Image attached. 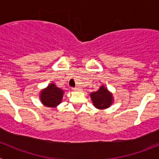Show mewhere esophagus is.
I'll list each match as a JSON object with an SVG mask.
<instances>
[{"label":"esophagus","instance_id":"obj_1","mask_svg":"<svg viewBox=\"0 0 159 159\" xmlns=\"http://www.w3.org/2000/svg\"><path fill=\"white\" fill-rule=\"evenodd\" d=\"M72 90H74V91H78V92H80V91H81V88L76 87V88H73Z\"/></svg>","mask_w":159,"mask_h":159}]
</instances>
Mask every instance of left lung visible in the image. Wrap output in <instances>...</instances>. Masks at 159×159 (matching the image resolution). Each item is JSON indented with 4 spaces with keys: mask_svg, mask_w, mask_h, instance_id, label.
<instances>
[{
    "mask_svg": "<svg viewBox=\"0 0 159 159\" xmlns=\"http://www.w3.org/2000/svg\"><path fill=\"white\" fill-rule=\"evenodd\" d=\"M94 106L99 109H104L111 104L112 95L108 92L107 89L102 86L95 92L91 94Z\"/></svg>",
    "mask_w": 159,
    "mask_h": 159,
    "instance_id": "obj_1",
    "label": "left lung"
}]
</instances>
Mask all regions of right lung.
Here are the masks:
<instances>
[{
	"label": "right lung",
	"mask_w": 159,
	"mask_h": 159,
	"mask_svg": "<svg viewBox=\"0 0 159 159\" xmlns=\"http://www.w3.org/2000/svg\"><path fill=\"white\" fill-rule=\"evenodd\" d=\"M64 92L56 87L53 84H50L46 89L43 90L40 95V99L43 104L47 107H56L60 104L63 98Z\"/></svg>",
	"instance_id": "1"
}]
</instances>
